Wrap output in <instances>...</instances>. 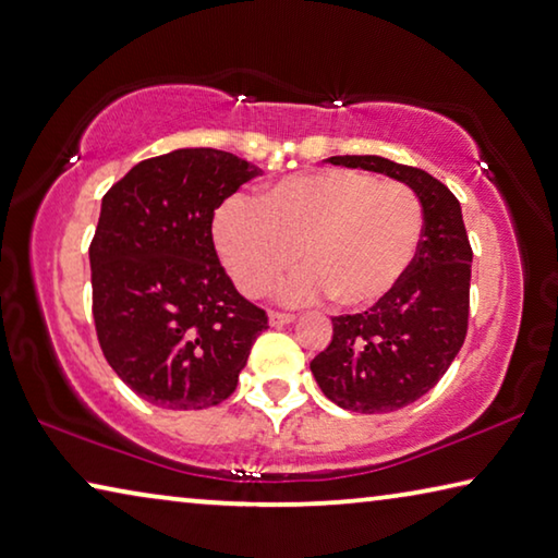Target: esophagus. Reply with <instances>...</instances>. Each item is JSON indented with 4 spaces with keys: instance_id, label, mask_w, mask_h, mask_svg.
<instances>
[{
    "instance_id": "obj_1",
    "label": "esophagus",
    "mask_w": 558,
    "mask_h": 558,
    "mask_svg": "<svg viewBox=\"0 0 558 558\" xmlns=\"http://www.w3.org/2000/svg\"><path fill=\"white\" fill-rule=\"evenodd\" d=\"M268 320H270V325L272 327H280V325H288V323H293L295 320V315H290V313H268Z\"/></svg>"
}]
</instances>
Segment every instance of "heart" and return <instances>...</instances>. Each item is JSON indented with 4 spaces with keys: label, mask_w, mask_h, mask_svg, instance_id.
Returning a JSON list of instances; mask_svg holds the SVG:
<instances>
[{
    "label": "heart",
    "mask_w": 558,
    "mask_h": 558,
    "mask_svg": "<svg viewBox=\"0 0 558 558\" xmlns=\"http://www.w3.org/2000/svg\"><path fill=\"white\" fill-rule=\"evenodd\" d=\"M422 228V203L407 185L335 168L278 181L258 203L226 198L214 216V243L245 295L265 293L298 247L305 265L278 288L282 300L330 295L344 311H367L407 276Z\"/></svg>",
    "instance_id": "1"
}]
</instances>
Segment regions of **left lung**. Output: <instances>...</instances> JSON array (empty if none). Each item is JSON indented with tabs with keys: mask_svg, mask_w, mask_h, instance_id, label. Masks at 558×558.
<instances>
[{
	"mask_svg": "<svg viewBox=\"0 0 558 558\" xmlns=\"http://www.w3.org/2000/svg\"><path fill=\"white\" fill-rule=\"evenodd\" d=\"M327 163L390 175L424 210L417 258L383 303L332 317V340L311 362L327 400L342 410L385 414L439 383L466 338L472 247L454 193L422 168L383 156H332Z\"/></svg>",
	"mask_w": 558,
	"mask_h": 558,
	"instance_id": "left-lung-1",
	"label": "left lung"
}]
</instances>
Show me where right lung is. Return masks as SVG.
I'll list each match as a JSON object with an SVG mask.
<instances>
[{"label": "right lung", "instance_id": "add662e5", "mask_svg": "<svg viewBox=\"0 0 558 558\" xmlns=\"http://www.w3.org/2000/svg\"><path fill=\"white\" fill-rule=\"evenodd\" d=\"M263 171L216 148L136 163L101 201L88 263L104 357L163 410L235 392L268 315L238 293L214 247V210Z\"/></svg>", "mask_w": 558, "mask_h": 558}]
</instances>
